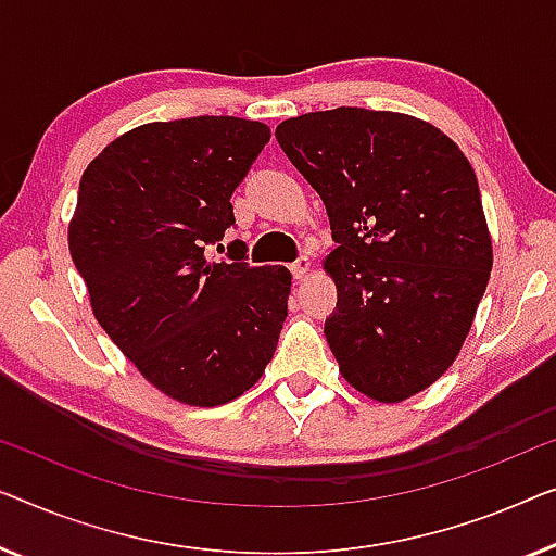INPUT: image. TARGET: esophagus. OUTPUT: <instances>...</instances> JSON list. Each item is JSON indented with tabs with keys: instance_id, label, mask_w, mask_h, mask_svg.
Here are the masks:
<instances>
[{
	"instance_id": "esophagus-1",
	"label": "esophagus",
	"mask_w": 556,
	"mask_h": 556,
	"mask_svg": "<svg viewBox=\"0 0 556 556\" xmlns=\"http://www.w3.org/2000/svg\"><path fill=\"white\" fill-rule=\"evenodd\" d=\"M289 269H292V277H294V279H304V277L309 275L312 262L307 260V256H300V260H296Z\"/></svg>"
}]
</instances>
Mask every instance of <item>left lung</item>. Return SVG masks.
I'll use <instances>...</instances> for the list:
<instances>
[{"label": "left lung", "instance_id": "left-lung-1", "mask_svg": "<svg viewBox=\"0 0 556 556\" xmlns=\"http://www.w3.org/2000/svg\"><path fill=\"white\" fill-rule=\"evenodd\" d=\"M277 140L330 216L338 309L325 338L342 378L380 403L433 386L494 264L471 163L431 123L365 108L289 118Z\"/></svg>", "mask_w": 556, "mask_h": 556}]
</instances>
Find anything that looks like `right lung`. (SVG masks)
Wrapping results in <instances>:
<instances>
[{
    "label": "right lung",
    "instance_id": "add662e5",
    "mask_svg": "<svg viewBox=\"0 0 556 556\" xmlns=\"http://www.w3.org/2000/svg\"><path fill=\"white\" fill-rule=\"evenodd\" d=\"M264 123L199 115L146 123L85 168L70 254L92 315L161 393L186 405L229 403L275 355L292 275L206 249L231 229V193L269 143ZM222 249V244H218Z\"/></svg>",
    "mask_w": 556,
    "mask_h": 556
}]
</instances>
